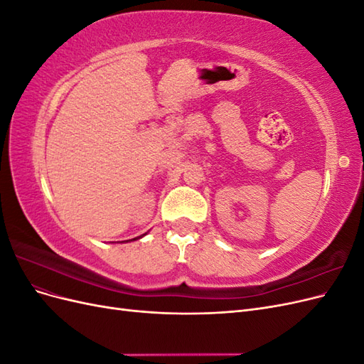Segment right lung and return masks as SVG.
<instances>
[{"label": "right lung", "instance_id": "1", "mask_svg": "<svg viewBox=\"0 0 364 364\" xmlns=\"http://www.w3.org/2000/svg\"><path fill=\"white\" fill-rule=\"evenodd\" d=\"M138 238H139V237H138ZM134 240H136V238H134Z\"/></svg>", "mask_w": 364, "mask_h": 364}]
</instances>
